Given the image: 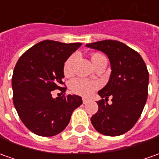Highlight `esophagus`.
<instances>
[{
  "label": "esophagus",
  "mask_w": 159,
  "mask_h": 159,
  "mask_svg": "<svg viewBox=\"0 0 159 159\" xmlns=\"http://www.w3.org/2000/svg\"><path fill=\"white\" fill-rule=\"evenodd\" d=\"M88 102H89V99H87V98H83V102H84V104H85V103H87Z\"/></svg>",
  "instance_id": "34e87169"
}]
</instances>
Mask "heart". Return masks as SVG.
Wrapping results in <instances>:
<instances>
[{
    "label": "heart",
    "mask_w": 159,
    "mask_h": 159,
    "mask_svg": "<svg viewBox=\"0 0 159 159\" xmlns=\"http://www.w3.org/2000/svg\"><path fill=\"white\" fill-rule=\"evenodd\" d=\"M102 57L103 56H102L101 54H94L92 56V62L94 63V61L97 59ZM76 57H77L76 54H72L64 62L63 73L66 76H70L73 74V72H74L73 66H74V62H75ZM98 87H99V84L98 82L88 81V80L83 79V78H75L72 80L70 84V89L71 91L73 93L77 94L79 96H83V97L90 96L97 89H98Z\"/></svg>",
    "instance_id": "obj_1"
}]
</instances>
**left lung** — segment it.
<instances>
[{
  "label": "left lung",
  "mask_w": 159,
  "mask_h": 159,
  "mask_svg": "<svg viewBox=\"0 0 159 159\" xmlns=\"http://www.w3.org/2000/svg\"><path fill=\"white\" fill-rule=\"evenodd\" d=\"M106 54L111 74L104 88L98 91L102 98L98 111L90 118L94 128L102 135L116 137L133 127L142 114L147 100L149 73L143 58L136 50L115 40L86 44ZM112 98V103L107 100Z\"/></svg>",
  "instance_id": "8db88e82"
}]
</instances>
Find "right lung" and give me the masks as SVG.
I'll list each match as a JSON object with an SVG mask.
<instances>
[{
	"instance_id": "right-lung-1",
	"label": "right lung",
	"mask_w": 159,
	"mask_h": 159,
	"mask_svg": "<svg viewBox=\"0 0 159 159\" xmlns=\"http://www.w3.org/2000/svg\"><path fill=\"white\" fill-rule=\"evenodd\" d=\"M81 43L45 40L28 49L16 62L12 76L13 102L26 127L42 137H52L69 125L73 111L82 103L76 95L53 98L59 89L65 93L63 65Z\"/></svg>"
}]
</instances>
